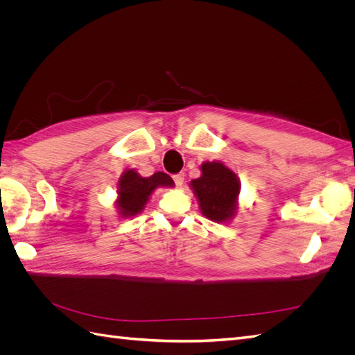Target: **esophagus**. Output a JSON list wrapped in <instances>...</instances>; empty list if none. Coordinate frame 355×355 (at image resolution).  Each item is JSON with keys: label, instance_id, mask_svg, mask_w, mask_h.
Wrapping results in <instances>:
<instances>
[{"label": "esophagus", "instance_id": "esophagus-1", "mask_svg": "<svg viewBox=\"0 0 355 355\" xmlns=\"http://www.w3.org/2000/svg\"><path fill=\"white\" fill-rule=\"evenodd\" d=\"M173 180H175V184H176V187H178V188H180L182 185H184V180H185V175H184V173H178V175H175V176H173Z\"/></svg>", "mask_w": 355, "mask_h": 355}]
</instances>
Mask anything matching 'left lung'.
Instances as JSON below:
<instances>
[{
    "label": "left lung",
    "mask_w": 355,
    "mask_h": 355,
    "mask_svg": "<svg viewBox=\"0 0 355 355\" xmlns=\"http://www.w3.org/2000/svg\"><path fill=\"white\" fill-rule=\"evenodd\" d=\"M201 176L189 182L204 218L216 223H228L240 209L241 182L222 161H204Z\"/></svg>",
    "instance_id": "left-lung-1"
}]
</instances>
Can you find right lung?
Masks as SVG:
<instances>
[{
  "instance_id": "obj_1",
  "label": "right lung",
  "mask_w": 355,
  "mask_h": 355,
  "mask_svg": "<svg viewBox=\"0 0 355 355\" xmlns=\"http://www.w3.org/2000/svg\"><path fill=\"white\" fill-rule=\"evenodd\" d=\"M175 182L163 171H157L153 176L145 178L137 173L136 168L123 171L116 182L115 209L123 219L133 218L142 213L157 188H173Z\"/></svg>"
}]
</instances>
